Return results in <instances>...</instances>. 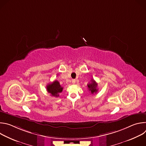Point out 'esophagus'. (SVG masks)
Returning a JSON list of instances; mask_svg holds the SVG:
<instances>
[{"instance_id":"esophagus-1","label":"esophagus","mask_w":146,"mask_h":146,"mask_svg":"<svg viewBox=\"0 0 146 146\" xmlns=\"http://www.w3.org/2000/svg\"><path fill=\"white\" fill-rule=\"evenodd\" d=\"M72 82L73 84H75V83H76V80L75 79H73L72 80Z\"/></svg>"}]
</instances>
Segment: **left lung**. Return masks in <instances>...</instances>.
<instances>
[{
    "label": "left lung",
    "mask_w": 146,
    "mask_h": 146,
    "mask_svg": "<svg viewBox=\"0 0 146 146\" xmlns=\"http://www.w3.org/2000/svg\"><path fill=\"white\" fill-rule=\"evenodd\" d=\"M87 86L88 88V90L91 92L92 94H95L98 92V89H97L98 84L94 80L92 79L91 82H90L89 84H88Z\"/></svg>",
    "instance_id": "left-lung-1"
}]
</instances>
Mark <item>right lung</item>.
<instances>
[{
  "label": "right lung",
  "mask_w": 146,
  "mask_h": 146,
  "mask_svg": "<svg viewBox=\"0 0 146 146\" xmlns=\"http://www.w3.org/2000/svg\"><path fill=\"white\" fill-rule=\"evenodd\" d=\"M63 87H62L59 82L55 80L47 86V90L48 93H50L51 96L58 97L59 96V94L63 90Z\"/></svg>",
  "instance_id": "1"
}]
</instances>
